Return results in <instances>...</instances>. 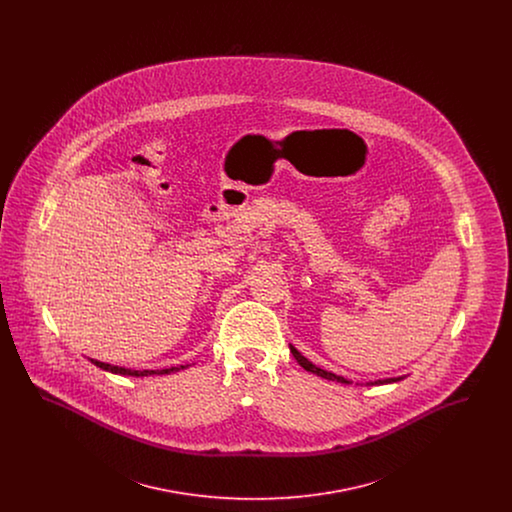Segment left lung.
Instances as JSON below:
<instances>
[{
	"mask_svg": "<svg viewBox=\"0 0 512 512\" xmlns=\"http://www.w3.org/2000/svg\"><path fill=\"white\" fill-rule=\"evenodd\" d=\"M290 351H292L293 357H295V361L299 363V365L303 366L307 372H313V374H317L320 378H326V380H332V382H340V384H351L349 380H345L343 376H338V374H332V372H328V370H322V368H318L317 365H313L309 359H305L293 345H290ZM399 380H403L401 376L399 378H386V380H376V382H370L372 386H376V384H391V382H399Z\"/></svg>",
	"mask_w": 512,
	"mask_h": 512,
	"instance_id": "8db88e82",
	"label": "left lung"
}]
</instances>
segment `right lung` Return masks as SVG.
I'll use <instances>...</instances> for the list:
<instances>
[{
	"mask_svg": "<svg viewBox=\"0 0 512 512\" xmlns=\"http://www.w3.org/2000/svg\"><path fill=\"white\" fill-rule=\"evenodd\" d=\"M94 365L99 366L101 370H107V372H113V374H124V376H151V374H171V372H178L186 366H171V368H163V370H132V368H124V366H113L107 365V363H101L96 359H90Z\"/></svg>",
	"mask_w": 512,
	"mask_h": 512,
	"instance_id": "1",
	"label": "right lung"
}]
</instances>
